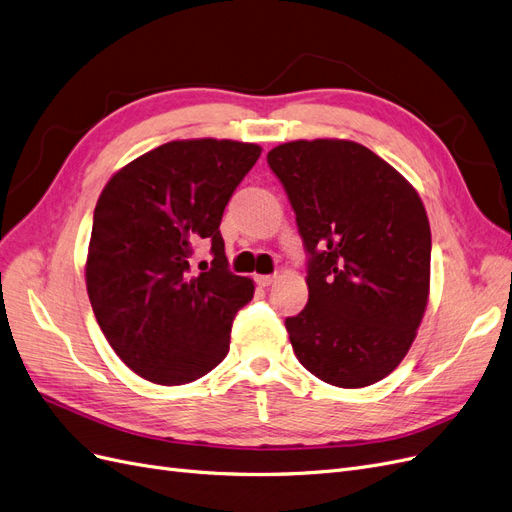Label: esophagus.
I'll list each match as a JSON object with an SVG mask.
<instances>
[{"mask_svg":"<svg viewBox=\"0 0 512 512\" xmlns=\"http://www.w3.org/2000/svg\"><path fill=\"white\" fill-rule=\"evenodd\" d=\"M276 280V274H257L255 276V283L259 285V287H270L272 283Z\"/></svg>","mask_w":512,"mask_h":512,"instance_id":"1","label":"esophagus"}]
</instances>
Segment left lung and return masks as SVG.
<instances>
[{
  "mask_svg": "<svg viewBox=\"0 0 512 512\" xmlns=\"http://www.w3.org/2000/svg\"><path fill=\"white\" fill-rule=\"evenodd\" d=\"M308 259V304L285 327L300 364L359 389L400 366L430 298V221L419 193L370 148L295 140L268 153Z\"/></svg>",
  "mask_w": 512,
  "mask_h": 512,
  "instance_id": "8db88e82",
  "label": "left lung"
}]
</instances>
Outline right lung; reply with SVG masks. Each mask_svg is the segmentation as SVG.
Masks as SVG:
<instances>
[{"label":"right lung","mask_w":512,"mask_h":512,"mask_svg":"<svg viewBox=\"0 0 512 512\" xmlns=\"http://www.w3.org/2000/svg\"><path fill=\"white\" fill-rule=\"evenodd\" d=\"M259 155L249 142L174 140L127 163L97 200L87 293L114 353L146 381L193 383L225 359L255 285L227 270L219 225ZM202 239L215 257L195 273Z\"/></svg>","instance_id":"obj_1"}]
</instances>
